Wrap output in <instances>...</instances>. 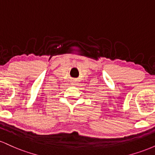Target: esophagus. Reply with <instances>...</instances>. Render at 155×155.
Here are the masks:
<instances>
[{
  "mask_svg": "<svg viewBox=\"0 0 155 155\" xmlns=\"http://www.w3.org/2000/svg\"><path fill=\"white\" fill-rule=\"evenodd\" d=\"M72 83H73V84H75L76 82H75V81H73V82H72Z\"/></svg>",
  "mask_w": 155,
  "mask_h": 155,
  "instance_id": "esophagus-1",
  "label": "esophagus"
}]
</instances>
